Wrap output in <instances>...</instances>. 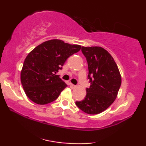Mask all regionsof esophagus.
<instances>
[{
	"label": "esophagus",
	"mask_w": 146,
	"mask_h": 146,
	"mask_svg": "<svg viewBox=\"0 0 146 146\" xmlns=\"http://www.w3.org/2000/svg\"><path fill=\"white\" fill-rule=\"evenodd\" d=\"M70 88H75L76 87V86H75V85H74L73 84H72V83H70Z\"/></svg>",
	"instance_id": "1"
}]
</instances>
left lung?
Returning a JSON list of instances; mask_svg holds the SVG:
<instances>
[{"instance_id":"1","label":"left lung","mask_w":146,"mask_h":146,"mask_svg":"<svg viewBox=\"0 0 146 146\" xmlns=\"http://www.w3.org/2000/svg\"><path fill=\"white\" fill-rule=\"evenodd\" d=\"M88 65L90 86L86 96L76 104L84 112L98 114L106 110L116 98L121 84L118 67L110 54L103 48H82Z\"/></svg>"}]
</instances>
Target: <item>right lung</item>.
<instances>
[{
    "mask_svg": "<svg viewBox=\"0 0 146 146\" xmlns=\"http://www.w3.org/2000/svg\"><path fill=\"white\" fill-rule=\"evenodd\" d=\"M81 46L58 39L44 42L34 48L24 62L21 80L28 98L37 104L54 101L67 84L56 75L67 58L80 50Z\"/></svg>",
    "mask_w": 146,
    "mask_h": 146,
    "instance_id": "add662e5",
    "label": "right lung"
}]
</instances>
